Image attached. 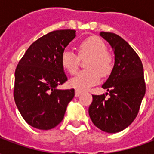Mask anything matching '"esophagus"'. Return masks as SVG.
<instances>
[{"label":"esophagus","instance_id":"obj_1","mask_svg":"<svg viewBox=\"0 0 154 154\" xmlns=\"http://www.w3.org/2000/svg\"><path fill=\"white\" fill-rule=\"evenodd\" d=\"M81 94H82V91H80V90H76V91H75V96H76L77 97H79Z\"/></svg>","mask_w":154,"mask_h":154}]
</instances>
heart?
<instances>
[{
  "mask_svg": "<svg viewBox=\"0 0 154 154\" xmlns=\"http://www.w3.org/2000/svg\"><path fill=\"white\" fill-rule=\"evenodd\" d=\"M81 57L89 56L86 63L87 69L80 72L70 80L71 87L77 90H86L97 84L100 79V74L106 77L111 72L113 59L106 52V45L100 38L91 36L82 41L78 45ZM74 52L66 49L62 54V64L71 74L77 72L80 58Z\"/></svg>",
  "mask_w": 154,
  "mask_h": 154,
  "instance_id": "1",
  "label": "heart"
}]
</instances>
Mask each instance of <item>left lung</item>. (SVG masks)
Here are the masks:
<instances>
[{"mask_svg": "<svg viewBox=\"0 0 154 154\" xmlns=\"http://www.w3.org/2000/svg\"><path fill=\"white\" fill-rule=\"evenodd\" d=\"M100 35L112 48L115 64L102 85L109 93L92 95L88 112L97 128L113 134L127 128L139 113L146 91L143 67L138 54L125 39L109 32H100Z\"/></svg>", "mask_w": 154, "mask_h": 154, "instance_id": "8db88e82", "label": "left lung"}]
</instances>
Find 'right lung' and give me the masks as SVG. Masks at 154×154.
I'll return each instance as SVG.
<instances>
[{
  "instance_id": "add662e5",
  "label": "right lung",
  "mask_w": 154,
  "mask_h": 154,
  "mask_svg": "<svg viewBox=\"0 0 154 154\" xmlns=\"http://www.w3.org/2000/svg\"><path fill=\"white\" fill-rule=\"evenodd\" d=\"M75 37L74 29L50 32L34 42L17 65L14 99L22 117L34 128L57 126L75 96L74 89L57 88L67 81L61 58Z\"/></svg>"
}]
</instances>
